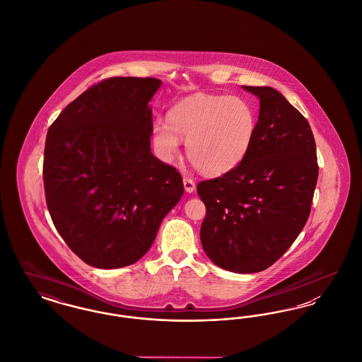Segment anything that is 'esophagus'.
<instances>
[{"label": "esophagus", "mask_w": 362, "mask_h": 362, "mask_svg": "<svg viewBox=\"0 0 362 362\" xmlns=\"http://www.w3.org/2000/svg\"><path fill=\"white\" fill-rule=\"evenodd\" d=\"M183 185H185V189L187 192H192L195 189V182L191 177H183Z\"/></svg>", "instance_id": "34e87169"}]
</instances>
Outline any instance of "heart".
I'll use <instances>...</instances> for the list:
<instances>
[{"label":"heart","mask_w":362,"mask_h":362,"mask_svg":"<svg viewBox=\"0 0 362 362\" xmlns=\"http://www.w3.org/2000/svg\"><path fill=\"white\" fill-rule=\"evenodd\" d=\"M257 132V114L245 99L197 93L175 104L167 123L157 122L152 139L156 153L173 160L186 142L191 164L204 175L220 176L235 170L248 153Z\"/></svg>","instance_id":"obj_1"}]
</instances>
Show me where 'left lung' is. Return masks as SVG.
<instances>
[{
    "instance_id": "1",
    "label": "left lung",
    "mask_w": 362,
    "mask_h": 362,
    "mask_svg": "<svg viewBox=\"0 0 362 362\" xmlns=\"http://www.w3.org/2000/svg\"><path fill=\"white\" fill-rule=\"evenodd\" d=\"M244 89L260 100L257 132L240 164L202 180L201 226L210 260L233 273H258L281 258L310 217L319 165L310 123L270 86Z\"/></svg>"
}]
</instances>
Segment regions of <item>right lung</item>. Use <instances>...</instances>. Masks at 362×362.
Wrapping results in <instances>:
<instances>
[{"label": "right lung", "instance_id": "obj_1", "mask_svg": "<svg viewBox=\"0 0 362 362\" xmlns=\"http://www.w3.org/2000/svg\"><path fill=\"white\" fill-rule=\"evenodd\" d=\"M161 81L111 77L89 86L52 122L43 183L54 226L88 264L136 263L183 195L179 171L151 153L148 103Z\"/></svg>", "mask_w": 362, "mask_h": 362}]
</instances>
